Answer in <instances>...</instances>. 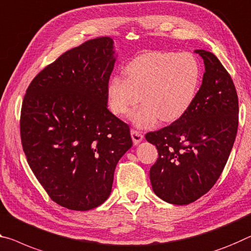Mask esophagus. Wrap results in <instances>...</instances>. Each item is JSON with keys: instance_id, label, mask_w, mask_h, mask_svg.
Instances as JSON below:
<instances>
[{"instance_id": "esophagus-1", "label": "esophagus", "mask_w": 251, "mask_h": 251, "mask_svg": "<svg viewBox=\"0 0 251 251\" xmlns=\"http://www.w3.org/2000/svg\"><path fill=\"white\" fill-rule=\"evenodd\" d=\"M130 135H132V140L135 145L138 144V143H141L143 141V137H144L143 136V134L136 129H130Z\"/></svg>"}]
</instances>
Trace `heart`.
I'll return each mask as SVG.
<instances>
[{
    "instance_id": "heart-1",
    "label": "heart",
    "mask_w": 251,
    "mask_h": 251,
    "mask_svg": "<svg viewBox=\"0 0 251 251\" xmlns=\"http://www.w3.org/2000/svg\"><path fill=\"white\" fill-rule=\"evenodd\" d=\"M124 77H113L107 85L109 108L115 115L128 113L135 125L145 127L158 118L172 123L184 115L196 97L200 66L190 52H151L130 61Z\"/></svg>"
}]
</instances>
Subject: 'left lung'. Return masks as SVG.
<instances>
[{"instance_id": "8db88e82", "label": "left lung", "mask_w": 251, "mask_h": 251, "mask_svg": "<svg viewBox=\"0 0 251 251\" xmlns=\"http://www.w3.org/2000/svg\"><path fill=\"white\" fill-rule=\"evenodd\" d=\"M205 73L182 117L145 135L158 157L150 170L154 193L172 204H189L216 184L238 130V95L228 71L213 53L196 50Z\"/></svg>"}]
</instances>
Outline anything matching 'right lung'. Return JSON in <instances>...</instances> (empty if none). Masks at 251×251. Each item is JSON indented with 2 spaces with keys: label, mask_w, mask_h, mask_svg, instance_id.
Segmentation results:
<instances>
[{
  "label": "right lung",
  "mask_w": 251,
  "mask_h": 251,
  "mask_svg": "<svg viewBox=\"0 0 251 251\" xmlns=\"http://www.w3.org/2000/svg\"><path fill=\"white\" fill-rule=\"evenodd\" d=\"M115 61L113 39L88 40L40 71L23 99L27 163L51 200L67 209L104 203L117 163L133 145L128 125L107 108Z\"/></svg>",
  "instance_id": "add662e5"
}]
</instances>
